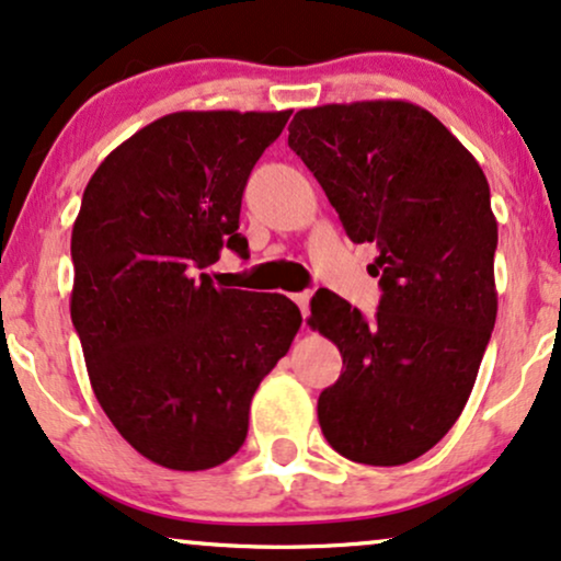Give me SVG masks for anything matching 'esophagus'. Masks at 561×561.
Returning <instances> with one entry per match:
<instances>
[{
  "mask_svg": "<svg viewBox=\"0 0 561 561\" xmlns=\"http://www.w3.org/2000/svg\"><path fill=\"white\" fill-rule=\"evenodd\" d=\"M291 299L296 301V307L301 309V314L307 317V314H309V294H294Z\"/></svg>",
  "mask_w": 561,
  "mask_h": 561,
  "instance_id": "esophagus-1",
  "label": "esophagus"
}]
</instances>
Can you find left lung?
<instances>
[{
	"instance_id": "8db88e82",
	"label": "left lung",
	"mask_w": 561,
	"mask_h": 561,
	"mask_svg": "<svg viewBox=\"0 0 561 561\" xmlns=\"http://www.w3.org/2000/svg\"><path fill=\"white\" fill-rule=\"evenodd\" d=\"M288 145L356 244H377L371 320L317 291L309 324L343 366L322 390L324 439L364 466H403L453 428L496 320V218L489 182L458 137L408 101L301 108Z\"/></svg>"
}]
</instances>
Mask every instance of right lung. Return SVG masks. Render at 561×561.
I'll list each match as a JSON object with an SVG mask.
<instances>
[{
    "label": "right lung",
    "instance_id": "right-lung-1",
    "mask_svg": "<svg viewBox=\"0 0 561 561\" xmlns=\"http://www.w3.org/2000/svg\"><path fill=\"white\" fill-rule=\"evenodd\" d=\"M291 112H176L106 156L72 226L69 312L95 398L142 458L207 471L244 445L249 403L291 348L280 294L216 288L241 252V195Z\"/></svg>",
    "mask_w": 561,
    "mask_h": 561
}]
</instances>
